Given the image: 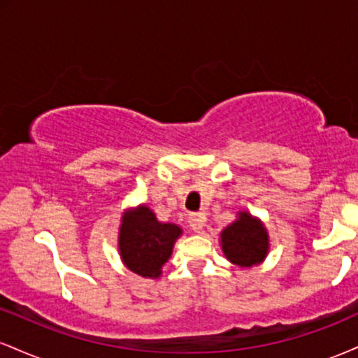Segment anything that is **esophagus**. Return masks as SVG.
<instances>
[{
  "mask_svg": "<svg viewBox=\"0 0 358 358\" xmlns=\"http://www.w3.org/2000/svg\"><path fill=\"white\" fill-rule=\"evenodd\" d=\"M188 224H190V229L193 232H202L205 225V217L202 213H190L188 215Z\"/></svg>",
  "mask_w": 358,
  "mask_h": 358,
  "instance_id": "1",
  "label": "esophagus"
}]
</instances>
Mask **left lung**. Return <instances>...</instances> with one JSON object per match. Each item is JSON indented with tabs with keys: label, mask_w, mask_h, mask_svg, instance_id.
Masks as SVG:
<instances>
[{
	"label": "left lung",
	"mask_w": 358,
	"mask_h": 358,
	"mask_svg": "<svg viewBox=\"0 0 358 358\" xmlns=\"http://www.w3.org/2000/svg\"><path fill=\"white\" fill-rule=\"evenodd\" d=\"M225 257L239 268L261 264L268 256L269 236L264 224L249 212H239L236 222L220 232Z\"/></svg>",
	"instance_id": "1"
}]
</instances>
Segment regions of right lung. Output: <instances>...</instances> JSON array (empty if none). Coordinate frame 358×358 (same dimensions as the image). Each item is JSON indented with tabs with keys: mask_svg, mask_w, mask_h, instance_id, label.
Segmentation results:
<instances>
[{
	"mask_svg": "<svg viewBox=\"0 0 358 358\" xmlns=\"http://www.w3.org/2000/svg\"><path fill=\"white\" fill-rule=\"evenodd\" d=\"M182 236L176 224H163L146 205L127 210L119 227V254L129 271L143 278H159L163 264Z\"/></svg>",
	"mask_w": 358,
	"mask_h": 358,
	"instance_id": "1",
	"label": "right lung"
}]
</instances>
